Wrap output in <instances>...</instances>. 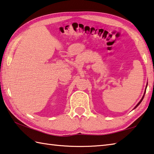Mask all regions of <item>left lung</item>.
I'll use <instances>...</instances> for the list:
<instances>
[{
	"label": "left lung",
	"instance_id": "left-lung-1",
	"mask_svg": "<svg viewBox=\"0 0 154 154\" xmlns=\"http://www.w3.org/2000/svg\"><path fill=\"white\" fill-rule=\"evenodd\" d=\"M147 85H146V88H147ZM145 91H146V90H145V93H144V94H143V97H142V98L141 99V100H140V101H139V103H138V104H137L135 106V108H134L133 109H135L137 107V106L139 105V104H141V102H142V100H143V97H144V96H145Z\"/></svg>",
	"mask_w": 154,
	"mask_h": 154
}]
</instances>
